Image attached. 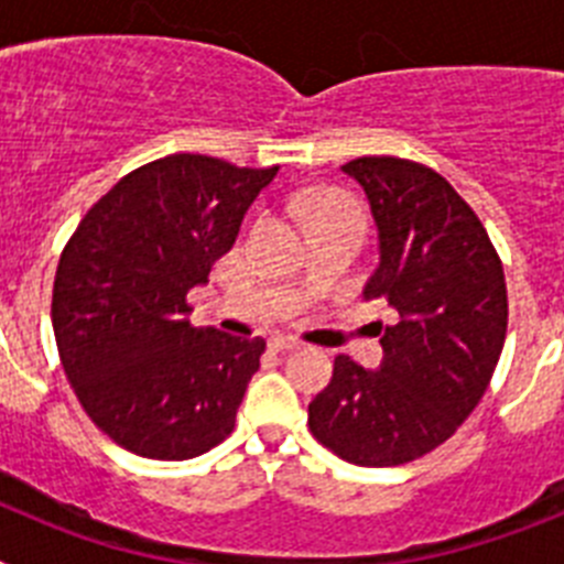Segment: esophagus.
Returning <instances> with one entry per match:
<instances>
[{
  "label": "esophagus",
  "mask_w": 564,
  "mask_h": 564,
  "mask_svg": "<svg viewBox=\"0 0 564 564\" xmlns=\"http://www.w3.org/2000/svg\"><path fill=\"white\" fill-rule=\"evenodd\" d=\"M268 344H271L273 352H291V350H299V347H302L296 338H288V336H273Z\"/></svg>",
  "instance_id": "34e87169"
}]
</instances>
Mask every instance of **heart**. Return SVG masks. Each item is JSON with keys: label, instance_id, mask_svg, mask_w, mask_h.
I'll return each instance as SVG.
<instances>
[{"label": "heart", "instance_id": "1", "mask_svg": "<svg viewBox=\"0 0 564 564\" xmlns=\"http://www.w3.org/2000/svg\"><path fill=\"white\" fill-rule=\"evenodd\" d=\"M296 217L307 234L325 231V228H352V231H364V217L358 203L350 194L336 192V188H311V192L296 194L293 200Z\"/></svg>", "mask_w": 564, "mask_h": 564}]
</instances>
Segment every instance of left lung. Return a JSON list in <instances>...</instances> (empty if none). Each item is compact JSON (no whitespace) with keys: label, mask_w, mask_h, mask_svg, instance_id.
I'll use <instances>...</instances> for the list:
<instances>
[{"label":"left lung","mask_w":564,"mask_h":564,"mask_svg":"<svg viewBox=\"0 0 564 564\" xmlns=\"http://www.w3.org/2000/svg\"><path fill=\"white\" fill-rule=\"evenodd\" d=\"M341 172L364 188L378 228L364 299L387 302L395 325L376 322L378 370L336 358L307 423L341 460L401 466L449 441L486 392L506 341V276L477 214L435 169L356 158Z\"/></svg>","instance_id":"1"}]
</instances>
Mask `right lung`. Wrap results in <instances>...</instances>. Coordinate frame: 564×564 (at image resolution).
Instances as JSON below:
<instances>
[{"instance_id":"add662e5","label":"right lung","mask_w":564,"mask_h":564,"mask_svg":"<svg viewBox=\"0 0 564 564\" xmlns=\"http://www.w3.org/2000/svg\"><path fill=\"white\" fill-rule=\"evenodd\" d=\"M279 166L169 154L84 214L53 282V333L84 412L118 446L188 460L234 432L265 338L192 327L186 293L231 251Z\"/></svg>"}]
</instances>
